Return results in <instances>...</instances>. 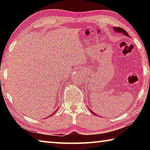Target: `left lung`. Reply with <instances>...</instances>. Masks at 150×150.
<instances>
[{
  "label": "left lung",
  "instance_id": "8db88e82",
  "mask_svg": "<svg viewBox=\"0 0 150 150\" xmlns=\"http://www.w3.org/2000/svg\"><path fill=\"white\" fill-rule=\"evenodd\" d=\"M113 30H115V32H116L120 33V34H123L124 35H126V36H127V37H130V36H129V35H128V33H127L123 28H120V27H114V28H113ZM88 109H90V108H88ZM90 111H91V112H92L93 114H94V115H96V114L94 113L91 110V109H90Z\"/></svg>",
  "mask_w": 150,
  "mask_h": 150
}]
</instances>
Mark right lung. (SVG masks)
Instances as JSON below:
<instances>
[{
  "mask_svg": "<svg viewBox=\"0 0 150 150\" xmlns=\"http://www.w3.org/2000/svg\"><path fill=\"white\" fill-rule=\"evenodd\" d=\"M55 112H56V111H55V112H54V113H53V114H52V115H50V116H47V117H50V116H52V115H54V114H55Z\"/></svg>",
  "mask_w": 150,
  "mask_h": 150,
  "instance_id": "right-lung-1",
  "label": "right lung"
}]
</instances>
